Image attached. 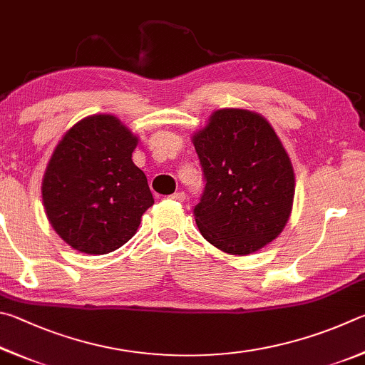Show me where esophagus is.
<instances>
[{
	"mask_svg": "<svg viewBox=\"0 0 365 365\" xmlns=\"http://www.w3.org/2000/svg\"><path fill=\"white\" fill-rule=\"evenodd\" d=\"M170 199L171 200H176V202H184V200H186V194H184V192H175V194L170 195Z\"/></svg>",
	"mask_w": 365,
	"mask_h": 365,
	"instance_id": "obj_1",
	"label": "esophagus"
}]
</instances>
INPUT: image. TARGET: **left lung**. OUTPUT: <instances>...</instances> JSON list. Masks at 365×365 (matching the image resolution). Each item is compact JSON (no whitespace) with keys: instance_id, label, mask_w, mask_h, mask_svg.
Returning <instances> with one entry per match:
<instances>
[{"instance_id":"obj_1","label":"left lung","mask_w":365,"mask_h":365,"mask_svg":"<svg viewBox=\"0 0 365 365\" xmlns=\"http://www.w3.org/2000/svg\"><path fill=\"white\" fill-rule=\"evenodd\" d=\"M192 143L207 182L194 207L203 237L242 257L276 239L290 218L295 175L269 121L245 108H221Z\"/></svg>"}]
</instances>
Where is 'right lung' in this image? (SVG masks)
<instances>
[{
	"label": "right lung",
	"instance_id": "1",
	"mask_svg": "<svg viewBox=\"0 0 365 365\" xmlns=\"http://www.w3.org/2000/svg\"><path fill=\"white\" fill-rule=\"evenodd\" d=\"M138 138L113 117L91 115L63 134L43 178L46 216L63 242L86 255L125 245L153 205L147 178L133 163Z\"/></svg>",
	"mask_w": 365,
	"mask_h": 365
}]
</instances>
